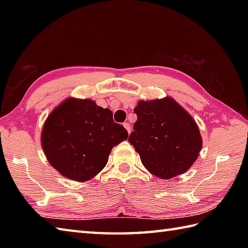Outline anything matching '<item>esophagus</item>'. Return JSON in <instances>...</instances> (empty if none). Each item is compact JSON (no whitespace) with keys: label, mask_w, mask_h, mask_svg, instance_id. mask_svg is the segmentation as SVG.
<instances>
[{"label":"esophagus","mask_w":248,"mask_h":248,"mask_svg":"<svg viewBox=\"0 0 248 248\" xmlns=\"http://www.w3.org/2000/svg\"><path fill=\"white\" fill-rule=\"evenodd\" d=\"M124 127L125 128V130H127L129 133L131 132V125H130L129 123H124Z\"/></svg>","instance_id":"esophagus-1"}]
</instances>
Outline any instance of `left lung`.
<instances>
[{
    "mask_svg": "<svg viewBox=\"0 0 248 248\" xmlns=\"http://www.w3.org/2000/svg\"><path fill=\"white\" fill-rule=\"evenodd\" d=\"M134 113L138 120L129 141L139 152L143 165L162 179L186 172L202 147L192 116L170 97L140 101Z\"/></svg>",
    "mask_w": 248,
    "mask_h": 248,
    "instance_id": "1",
    "label": "left lung"
}]
</instances>
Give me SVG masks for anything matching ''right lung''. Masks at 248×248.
Returning a JSON list of instances; mask_svg holds the SVG:
<instances>
[{
  "label": "right lung",
  "mask_w": 248,
  "mask_h": 248,
  "mask_svg": "<svg viewBox=\"0 0 248 248\" xmlns=\"http://www.w3.org/2000/svg\"><path fill=\"white\" fill-rule=\"evenodd\" d=\"M128 139L113 113L89 99L69 98L44 124L41 145L50 164L62 176L87 181L107 165L113 147Z\"/></svg>",
  "instance_id": "right-lung-1"
}]
</instances>
